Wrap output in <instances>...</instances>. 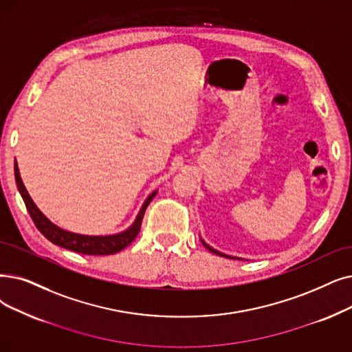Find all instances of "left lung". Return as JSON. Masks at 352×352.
I'll list each match as a JSON object with an SVG mask.
<instances>
[{"mask_svg":"<svg viewBox=\"0 0 352 352\" xmlns=\"http://www.w3.org/2000/svg\"><path fill=\"white\" fill-rule=\"evenodd\" d=\"M201 240V243L204 244V248L207 249V250H210L211 253H214V254H219V256H223V257H227V258H237V261H243V258H240V257H234V256H228V254H224V253H221V252H219V250H216V249H212L211 246H208V244L203 240V239H200Z\"/></svg>","mask_w":352,"mask_h":352,"instance_id":"1","label":"left lung"}]
</instances>
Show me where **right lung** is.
I'll use <instances>...</instances> for the list:
<instances>
[{
  "label": "right lung",
  "mask_w": 352,
  "mask_h": 352,
  "mask_svg": "<svg viewBox=\"0 0 352 352\" xmlns=\"http://www.w3.org/2000/svg\"><path fill=\"white\" fill-rule=\"evenodd\" d=\"M14 175H15V182H17V188L23 197L24 204L32 216L36 227L40 230V233L50 240L56 246L65 248L67 250L76 252V253H82V254H91V256H104V254H113L120 250H124L126 246L135 240V237L138 236L141 230V223L144 219L145 210L148 204L152 201L158 192L155 190L154 192H151L146 200L144 201L138 216H136L135 221L126 228V230L116 233V234H108V236H87V234H79V233H72L65 230V228L56 226L52 223L44 214L38 210V207L34 204V201L30 197L28 191L25 190L23 179L20 177V170L17 161H14Z\"/></svg>",
  "instance_id": "1"
}]
</instances>
